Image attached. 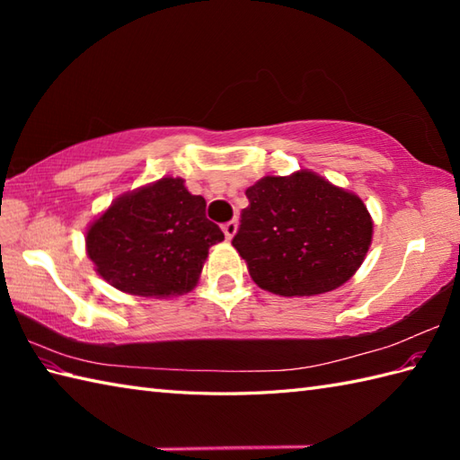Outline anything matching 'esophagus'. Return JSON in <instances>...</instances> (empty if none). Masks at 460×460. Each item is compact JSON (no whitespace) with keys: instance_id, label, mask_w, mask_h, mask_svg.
Instances as JSON below:
<instances>
[{"instance_id":"34e87169","label":"esophagus","mask_w":460,"mask_h":460,"mask_svg":"<svg viewBox=\"0 0 460 460\" xmlns=\"http://www.w3.org/2000/svg\"><path fill=\"white\" fill-rule=\"evenodd\" d=\"M223 233H225V239H227V241H231L233 237H235V233H237V221L225 223V225H223Z\"/></svg>"}]
</instances>
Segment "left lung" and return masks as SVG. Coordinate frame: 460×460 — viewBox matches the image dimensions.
<instances>
[{
    "mask_svg": "<svg viewBox=\"0 0 460 460\" xmlns=\"http://www.w3.org/2000/svg\"><path fill=\"white\" fill-rule=\"evenodd\" d=\"M245 193L249 208L233 247L257 287L279 296H314L356 275L374 237V221L356 193L310 170L265 175Z\"/></svg>",
    "mask_w": 460,
    "mask_h": 460,
    "instance_id": "1",
    "label": "left lung"
}]
</instances>
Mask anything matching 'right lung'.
<instances>
[{
    "label": "right lung",
    "instance_id": "right-lung-1",
    "mask_svg": "<svg viewBox=\"0 0 460 460\" xmlns=\"http://www.w3.org/2000/svg\"><path fill=\"white\" fill-rule=\"evenodd\" d=\"M225 237L205 199L181 178H162L116 198L86 229L94 270L126 295L180 296L195 288L209 247Z\"/></svg>",
    "mask_w": 460,
    "mask_h": 460
}]
</instances>
